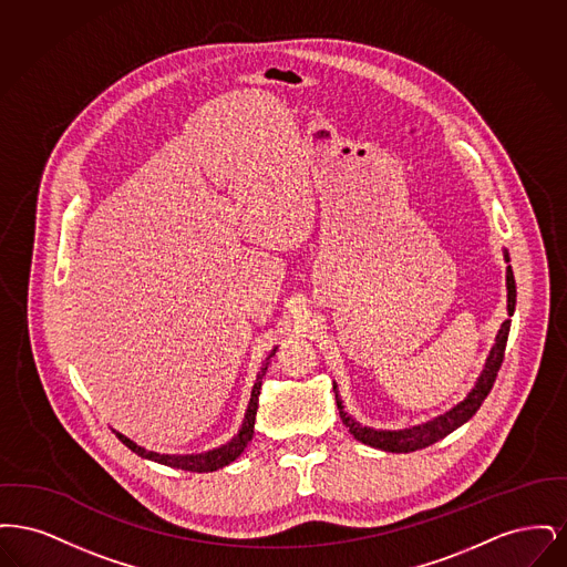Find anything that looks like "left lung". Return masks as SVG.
<instances>
[{
	"instance_id": "8db88e82",
	"label": "left lung",
	"mask_w": 567,
	"mask_h": 567,
	"mask_svg": "<svg viewBox=\"0 0 567 567\" xmlns=\"http://www.w3.org/2000/svg\"><path fill=\"white\" fill-rule=\"evenodd\" d=\"M506 261L508 259V252H506ZM506 285H508V315L513 317L514 303H516V282H514L513 268L508 266L506 271ZM508 333H511V321H504L499 333H497V340H495V347L491 349V354L486 359L485 370L478 378L476 386L472 389V393L455 405L451 412L433 419L425 425H419V427H412V430H402V432H377L372 427H363L359 425L354 419H351L347 412H344V405L338 400V391H336V402H338V410H340V419L342 423L349 427V432L363 444L368 446H374L380 451H389V453H412V451H421L425 446H432L433 442L442 440L444 435H449L451 432H455L457 427H461L465 421H470L476 410L481 408V404L485 402L486 395L491 393L493 389V382L497 378V372L502 368V361H504V352H506V342H508Z\"/></svg>"
}]
</instances>
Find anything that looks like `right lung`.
I'll return each instance as SVG.
<instances>
[{
	"label": "right lung",
	"instance_id": "obj_1",
	"mask_svg": "<svg viewBox=\"0 0 567 567\" xmlns=\"http://www.w3.org/2000/svg\"><path fill=\"white\" fill-rule=\"evenodd\" d=\"M271 354H274V352H271ZM271 354L266 359L264 368H261L259 374H257V382H255L252 393H250V404H248L246 416H244L243 430L238 432V435H236L231 442H227L225 446L215 449V451H208V453H202V455H159V453H153V451H146V449L137 446L130 437H125L123 433H116V437H118L127 449H132L135 455H140V457L144 458H153V461H157V463L176 467V470H185V472H199V474H202V472H215L218 467L229 465L234 458H238L243 455L246 444L252 440L255 416H257L259 393H261V382H264V377H266V372H268Z\"/></svg>",
	"mask_w": 567,
	"mask_h": 567
}]
</instances>
